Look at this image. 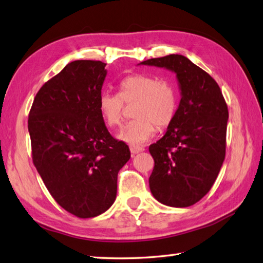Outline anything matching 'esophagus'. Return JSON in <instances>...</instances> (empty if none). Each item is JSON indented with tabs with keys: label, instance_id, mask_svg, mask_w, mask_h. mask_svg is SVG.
I'll use <instances>...</instances> for the list:
<instances>
[{
	"label": "esophagus",
	"instance_id": "1",
	"mask_svg": "<svg viewBox=\"0 0 263 263\" xmlns=\"http://www.w3.org/2000/svg\"><path fill=\"white\" fill-rule=\"evenodd\" d=\"M129 150H130V152H132V155L134 156V155H137V153L142 152V151H143V147L138 146V145L132 144V145H129Z\"/></svg>",
	"mask_w": 263,
	"mask_h": 263
}]
</instances>
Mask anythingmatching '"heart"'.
<instances>
[{
  "label": "heart",
  "mask_w": 263,
  "mask_h": 263,
  "mask_svg": "<svg viewBox=\"0 0 263 263\" xmlns=\"http://www.w3.org/2000/svg\"><path fill=\"white\" fill-rule=\"evenodd\" d=\"M137 103L136 119L122 127L119 140L129 144H142L155 135L157 126L163 128L174 119L178 96L171 82L145 74H132L119 83V93L102 92L98 108L108 126L117 127L123 119L125 103Z\"/></svg>",
  "instance_id": "heart-1"
}]
</instances>
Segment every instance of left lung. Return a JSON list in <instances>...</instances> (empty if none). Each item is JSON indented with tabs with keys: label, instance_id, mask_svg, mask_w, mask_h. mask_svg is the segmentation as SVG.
Listing matches in <instances>:
<instances>
[{
	"label": "left lung",
	"instance_id": "8db88e82",
	"mask_svg": "<svg viewBox=\"0 0 263 263\" xmlns=\"http://www.w3.org/2000/svg\"><path fill=\"white\" fill-rule=\"evenodd\" d=\"M176 74L181 101L159 141L148 147L155 160L148 185L163 205L187 207L214 184L226 157L229 113L216 81L182 54H168L138 64Z\"/></svg>",
	"mask_w": 263,
	"mask_h": 263
}]
</instances>
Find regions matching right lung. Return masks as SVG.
<instances>
[{"mask_svg":"<svg viewBox=\"0 0 263 263\" xmlns=\"http://www.w3.org/2000/svg\"><path fill=\"white\" fill-rule=\"evenodd\" d=\"M100 61H74L34 98L28 117L34 166L53 199L81 219L106 212L129 147L111 136L98 108L107 71Z\"/></svg>","mask_w":263,"mask_h":263,"instance_id":"obj_1","label":"right lung"}]
</instances>
